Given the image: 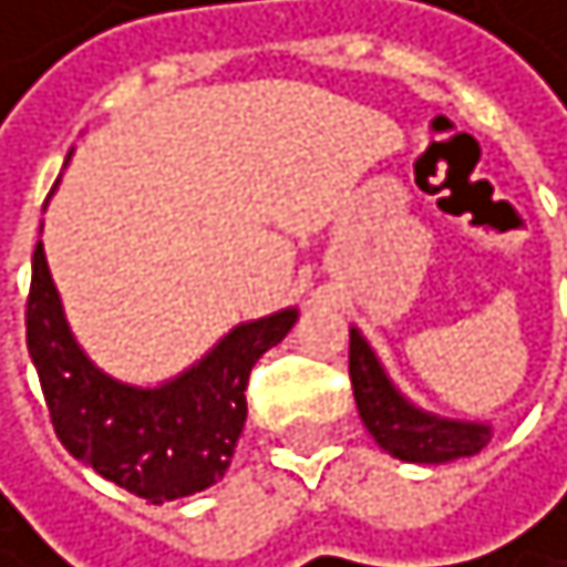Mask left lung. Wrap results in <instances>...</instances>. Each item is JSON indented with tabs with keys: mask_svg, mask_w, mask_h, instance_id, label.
Instances as JSON below:
<instances>
[{
	"mask_svg": "<svg viewBox=\"0 0 567 567\" xmlns=\"http://www.w3.org/2000/svg\"><path fill=\"white\" fill-rule=\"evenodd\" d=\"M350 381L363 429L394 460L425 466L455 463L463 455H476L493 439L489 422L442 419L435 411L408 401L357 326L350 330Z\"/></svg>",
	"mask_w": 567,
	"mask_h": 567,
	"instance_id": "left-lung-1",
	"label": "left lung"
}]
</instances>
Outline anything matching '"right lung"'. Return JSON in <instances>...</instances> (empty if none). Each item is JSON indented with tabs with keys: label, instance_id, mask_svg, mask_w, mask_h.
Masks as SVG:
<instances>
[{
	"label": "right lung",
	"instance_id": "1",
	"mask_svg": "<svg viewBox=\"0 0 567 567\" xmlns=\"http://www.w3.org/2000/svg\"><path fill=\"white\" fill-rule=\"evenodd\" d=\"M43 230V227H40ZM299 309L237 322L183 374L138 388L118 381L84 353L43 255L33 251L27 347L40 374L56 439L74 460L122 489L169 504L214 486L248 419V378L265 350L286 340Z\"/></svg>",
	"mask_w": 567,
	"mask_h": 567
}]
</instances>
